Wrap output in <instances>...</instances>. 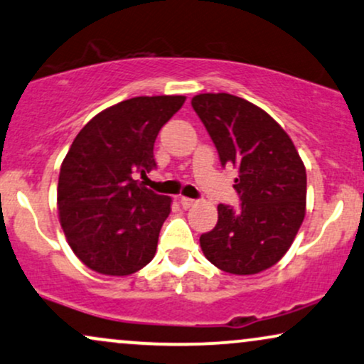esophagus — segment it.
Segmentation results:
<instances>
[{
	"mask_svg": "<svg viewBox=\"0 0 364 364\" xmlns=\"http://www.w3.org/2000/svg\"><path fill=\"white\" fill-rule=\"evenodd\" d=\"M179 203H181L183 208H190V207H193V205L196 203V200L186 198V196H181V198H179Z\"/></svg>",
	"mask_w": 364,
	"mask_h": 364,
	"instance_id": "34e87169",
	"label": "esophagus"
}]
</instances>
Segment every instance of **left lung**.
<instances>
[{
  "label": "left lung",
  "instance_id": "obj_1",
  "mask_svg": "<svg viewBox=\"0 0 364 364\" xmlns=\"http://www.w3.org/2000/svg\"><path fill=\"white\" fill-rule=\"evenodd\" d=\"M222 166L237 168L239 210L218 205V222L201 234L205 257L230 274L271 268L290 249L305 217L307 173L291 139L268 113L229 93L191 100Z\"/></svg>",
  "mask_w": 364,
  "mask_h": 364
}]
</instances>
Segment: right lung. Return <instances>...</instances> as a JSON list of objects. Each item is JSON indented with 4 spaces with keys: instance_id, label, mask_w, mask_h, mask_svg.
Segmentation results:
<instances>
[{
    "instance_id": "right-lung-1",
    "label": "right lung",
    "mask_w": 364,
    "mask_h": 364,
    "mask_svg": "<svg viewBox=\"0 0 364 364\" xmlns=\"http://www.w3.org/2000/svg\"><path fill=\"white\" fill-rule=\"evenodd\" d=\"M186 96H137L100 112L82 127L60 166L57 208L64 235L82 264L127 277L154 257L171 198L135 174L156 168L159 130Z\"/></svg>"
}]
</instances>
